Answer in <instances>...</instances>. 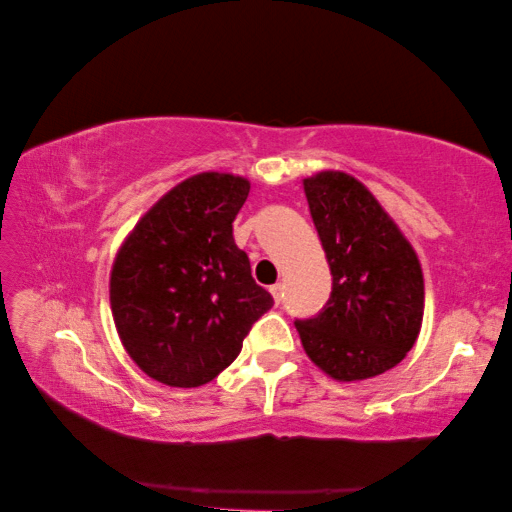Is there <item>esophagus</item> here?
Instances as JSON below:
<instances>
[{
	"label": "esophagus",
	"mask_w": 512,
	"mask_h": 512,
	"mask_svg": "<svg viewBox=\"0 0 512 512\" xmlns=\"http://www.w3.org/2000/svg\"><path fill=\"white\" fill-rule=\"evenodd\" d=\"M270 292H272V297H274L276 304H281V299H283V286H281V283H274V286L270 288Z\"/></svg>",
	"instance_id": "esophagus-1"
}]
</instances>
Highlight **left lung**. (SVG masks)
<instances>
[{
    "label": "left lung",
    "instance_id": "obj_1",
    "mask_svg": "<svg viewBox=\"0 0 512 512\" xmlns=\"http://www.w3.org/2000/svg\"><path fill=\"white\" fill-rule=\"evenodd\" d=\"M331 267L326 306L297 320L308 358L335 381H363L406 358L422 329L424 276L415 249L363 183L345 172L304 179Z\"/></svg>",
    "mask_w": 512,
    "mask_h": 512
}]
</instances>
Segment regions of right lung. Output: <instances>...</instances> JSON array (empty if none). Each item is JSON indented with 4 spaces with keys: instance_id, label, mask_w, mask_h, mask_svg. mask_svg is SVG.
Returning <instances> with one entry per match:
<instances>
[{
    "instance_id": "1",
    "label": "right lung",
    "mask_w": 512,
    "mask_h": 512,
    "mask_svg": "<svg viewBox=\"0 0 512 512\" xmlns=\"http://www.w3.org/2000/svg\"><path fill=\"white\" fill-rule=\"evenodd\" d=\"M249 181L201 172L133 226L111 270V311L142 372L172 388L213 381L274 304L233 240Z\"/></svg>"
}]
</instances>
